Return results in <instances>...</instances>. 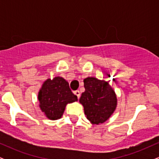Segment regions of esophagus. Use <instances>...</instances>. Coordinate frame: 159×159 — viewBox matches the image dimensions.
I'll list each match as a JSON object with an SVG mask.
<instances>
[{
  "mask_svg": "<svg viewBox=\"0 0 159 159\" xmlns=\"http://www.w3.org/2000/svg\"><path fill=\"white\" fill-rule=\"evenodd\" d=\"M74 93H75V95L76 96H77L78 98H80V95H81V94H80L79 90H76V91H75Z\"/></svg>",
  "mask_w": 159,
  "mask_h": 159,
  "instance_id": "esophagus-1",
  "label": "esophagus"
}]
</instances>
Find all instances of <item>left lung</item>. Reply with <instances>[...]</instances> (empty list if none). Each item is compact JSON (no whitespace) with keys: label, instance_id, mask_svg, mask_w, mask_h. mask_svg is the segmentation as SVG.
<instances>
[{"label":"left lung","instance_id":"obj_1","mask_svg":"<svg viewBox=\"0 0 159 159\" xmlns=\"http://www.w3.org/2000/svg\"><path fill=\"white\" fill-rule=\"evenodd\" d=\"M85 91L79 102L84 109L87 120L93 124L105 122L114 113L116 106V96L114 90L105 81L89 77L84 80Z\"/></svg>","mask_w":159,"mask_h":159}]
</instances>
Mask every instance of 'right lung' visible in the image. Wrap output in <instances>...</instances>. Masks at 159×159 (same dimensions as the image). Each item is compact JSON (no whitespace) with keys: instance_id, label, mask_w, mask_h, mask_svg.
Masks as SVG:
<instances>
[{"instance_id":"obj_1","label":"right lung","mask_w":159,"mask_h":159,"mask_svg":"<svg viewBox=\"0 0 159 159\" xmlns=\"http://www.w3.org/2000/svg\"><path fill=\"white\" fill-rule=\"evenodd\" d=\"M39 107L48 119H60L63 114L66 105L78 100L72 93L69 83L61 77L48 79L44 82L38 95Z\"/></svg>"}]
</instances>
